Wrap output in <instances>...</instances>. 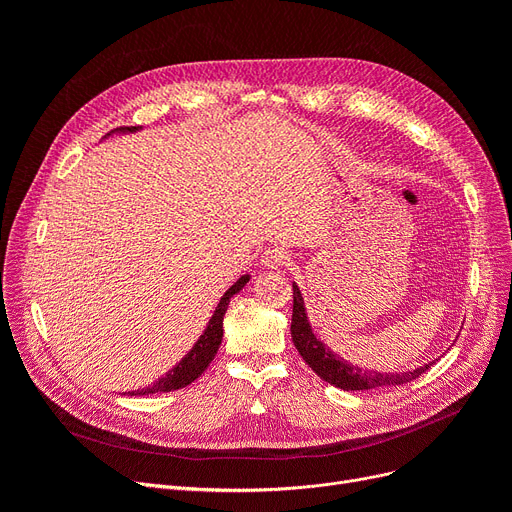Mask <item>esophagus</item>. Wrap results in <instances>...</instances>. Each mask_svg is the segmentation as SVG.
Instances as JSON below:
<instances>
[{"label": "esophagus", "instance_id": "34e87169", "mask_svg": "<svg viewBox=\"0 0 512 512\" xmlns=\"http://www.w3.org/2000/svg\"><path fill=\"white\" fill-rule=\"evenodd\" d=\"M290 261V253L282 247H270L265 249L263 255H261V265L263 267H270V270H276V267H282V265H288Z\"/></svg>", "mask_w": 512, "mask_h": 512}]
</instances>
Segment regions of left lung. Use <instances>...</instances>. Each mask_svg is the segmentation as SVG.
<instances>
[{
	"label": "left lung",
	"mask_w": 512,
	"mask_h": 512,
	"mask_svg": "<svg viewBox=\"0 0 512 512\" xmlns=\"http://www.w3.org/2000/svg\"><path fill=\"white\" fill-rule=\"evenodd\" d=\"M292 342L297 346L299 355L305 359V363L319 375L321 380L340 388V390H373L384 386H400L413 382L425 373L432 363H425L423 367L402 371V373H382V371H367L357 365H351L342 357L334 355L330 348L321 342L309 324V317L305 311L303 294L297 284H292V324H290Z\"/></svg>",
	"instance_id": "left-lung-1"
}]
</instances>
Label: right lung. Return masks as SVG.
<instances>
[{
    "mask_svg": "<svg viewBox=\"0 0 512 512\" xmlns=\"http://www.w3.org/2000/svg\"><path fill=\"white\" fill-rule=\"evenodd\" d=\"M137 130H139L137 126H124V128H116L112 132H137ZM249 278H251L249 274L247 276H240L224 292V297L220 299L218 307H215L205 332L199 336L195 346L186 353V357L176 367H172L166 375H161V378L157 382H153L151 386H147L143 390L128 392V394L130 396H137V394L145 396V394H155V392H172V390H180V388L188 386L191 382H195L199 375L209 367V363L213 361L215 353H218V348L222 344V336H224V328L222 326H224V315H226L230 299L234 297V294H238L242 288H245Z\"/></svg>",
    "mask_w": 512,
    "mask_h": 512,
    "instance_id": "add662e5",
    "label": "right lung"
}]
</instances>
